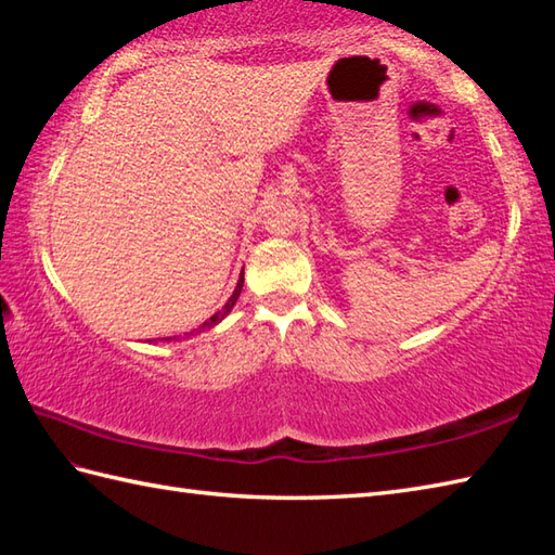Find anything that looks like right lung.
<instances>
[{
	"label": "right lung",
	"mask_w": 555,
	"mask_h": 555,
	"mask_svg": "<svg viewBox=\"0 0 555 555\" xmlns=\"http://www.w3.org/2000/svg\"><path fill=\"white\" fill-rule=\"evenodd\" d=\"M241 291H243V271H241V276H238V284H235V288H233V293H231V298L227 300V305H223V308H221L219 312L211 314L205 324H199V328H193V332L188 334V338L195 336V334H199V332H207V328H211V326H217V324L223 320V317H227V314L233 310L235 300L241 298ZM167 340H171V338H167ZM173 340H176V336H173Z\"/></svg>",
	"instance_id": "1"
}]
</instances>
